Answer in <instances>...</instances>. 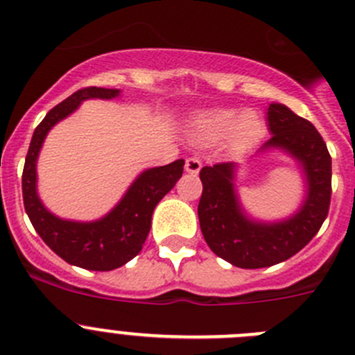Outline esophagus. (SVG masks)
Wrapping results in <instances>:
<instances>
[{
  "mask_svg": "<svg viewBox=\"0 0 355 355\" xmlns=\"http://www.w3.org/2000/svg\"><path fill=\"white\" fill-rule=\"evenodd\" d=\"M200 167H202V162H200L197 156H190V158H187V162H184V171H187L188 174H197V172L200 171Z\"/></svg>",
  "mask_w": 355,
  "mask_h": 355,
  "instance_id": "34e87169",
  "label": "esophagus"
}]
</instances>
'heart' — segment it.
Masks as SVG:
<instances>
[{"mask_svg":"<svg viewBox=\"0 0 355 355\" xmlns=\"http://www.w3.org/2000/svg\"><path fill=\"white\" fill-rule=\"evenodd\" d=\"M193 131L202 142H218L231 137L238 146H247L263 133V122L254 112L241 114L238 110L222 108L199 115L193 124Z\"/></svg>","mask_w":355,"mask_h":355,"instance_id":"obj_1","label":"heart"}]
</instances>
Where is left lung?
<instances>
[{
	"label": "left lung",
	"mask_w": 355,
	"mask_h": 355,
	"mask_svg": "<svg viewBox=\"0 0 355 355\" xmlns=\"http://www.w3.org/2000/svg\"><path fill=\"white\" fill-rule=\"evenodd\" d=\"M272 137L259 153L281 149L302 167L307 192L302 206L283 222L250 220L234 190V163L200 168L199 224L209 249L240 268H263L286 261L313 240L331 205V155L311 122L288 106L272 103L266 112Z\"/></svg>",
	"instance_id": "1"
}]
</instances>
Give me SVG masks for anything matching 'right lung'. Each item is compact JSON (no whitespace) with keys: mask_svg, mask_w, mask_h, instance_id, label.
<instances>
[{"mask_svg":"<svg viewBox=\"0 0 355 355\" xmlns=\"http://www.w3.org/2000/svg\"><path fill=\"white\" fill-rule=\"evenodd\" d=\"M119 94V89L87 87L49 110L33 131L23 168L24 209L39 236L62 259L87 270L108 272L133 259L149 234L156 205L183 175L184 159L147 168L128 188L121 202L108 215L94 222L64 220L44 208L37 196V158L46 135L85 99H114Z\"/></svg>","mask_w":355,"mask_h":355,"instance_id":"obj_1","label":"right lung"}]
</instances>
